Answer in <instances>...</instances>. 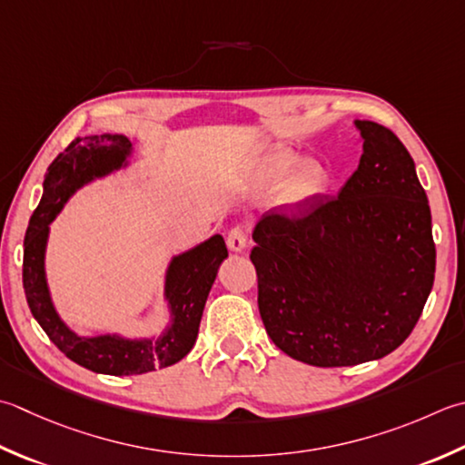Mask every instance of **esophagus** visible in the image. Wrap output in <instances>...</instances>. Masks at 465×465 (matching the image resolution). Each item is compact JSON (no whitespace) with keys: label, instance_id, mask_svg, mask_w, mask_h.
<instances>
[{"label":"esophagus","instance_id":"34e87169","mask_svg":"<svg viewBox=\"0 0 465 465\" xmlns=\"http://www.w3.org/2000/svg\"><path fill=\"white\" fill-rule=\"evenodd\" d=\"M245 245H248V230L243 225L232 227L230 233H227V248L240 253L245 250Z\"/></svg>","mask_w":465,"mask_h":465}]
</instances>
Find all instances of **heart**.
Instances as JSON below:
<instances>
[{
	"mask_svg": "<svg viewBox=\"0 0 465 465\" xmlns=\"http://www.w3.org/2000/svg\"><path fill=\"white\" fill-rule=\"evenodd\" d=\"M296 161H298L296 151L284 147V144H276V147H272L266 154H263V159L258 167V177L262 183H274V181L283 177L285 173L296 164ZM326 179L329 177H326V171L321 163L312 159L300 161L297 167L284 178V181H282L278 187L280 203H284L286 207L304 205L326 187Z\"/></svg>",
	"mask_w": 465,
	"mask_h": 465,
	"instance_id": "b5f03b06",
	"label": "heart"
}]
</instances>
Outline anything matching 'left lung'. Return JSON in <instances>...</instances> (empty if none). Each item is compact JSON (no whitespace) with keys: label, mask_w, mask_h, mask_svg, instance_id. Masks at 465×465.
Masks as SVG:
<instances>
[{"label":"left lung","mask_w":465,"mask_h":465,"mask_svg":"<svg viewBox=\"0 0 465 465\" xmlns=\"http://www.w3.org/2000/svg\"><path fill=\"white\" fill-rule=\"evenodd\" d=\"M362 154L339 195L253 227L250 260L266 332L312 367H352L403 344L435 278L431 212L415 163L387 126L354 121Z\"/></svg>","instance_id":"1"}]
</instances>
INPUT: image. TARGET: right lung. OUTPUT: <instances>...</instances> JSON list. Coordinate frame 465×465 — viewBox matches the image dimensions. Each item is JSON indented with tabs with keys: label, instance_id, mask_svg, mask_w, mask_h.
Listing matches in <instances>:
<instances>
[{
	"label": "right lung",
	"instance_id": "add662e5",
	"mask_svg": "<svg viewBox=\"0 0 465 465\" xmlns=\"http://www.w3.org/2000/svg\"><path fill=\"white\" fill-rule=\"evenodd\" d=\"M133 143L124 134L78 136L52 161L44 177L40 205L24 240V292L35 321L70 361L103 375H143L175 365L193 349L205 300L217 268L227 258L220 233L171 260L165 274V300L171 322L153 339H124L121 334L80 336L62 321L45 280V245L50 223L80 187L129 165Z\"/></svg>",
	"mask_w": 465,
	"mask_h": 465
}]
</instances>
